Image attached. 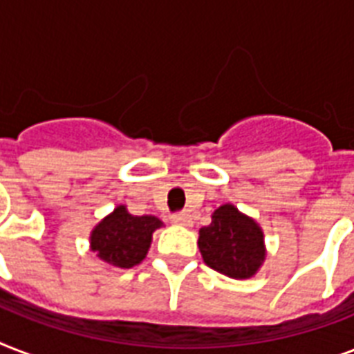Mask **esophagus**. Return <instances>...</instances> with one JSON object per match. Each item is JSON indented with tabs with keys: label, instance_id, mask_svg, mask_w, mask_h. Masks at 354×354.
<instances>
[{
	"label": "esophagus",
	"instance_id": "1",
	"mask_svg": "<svg viewBox=\"0 0 354 354\" xmlns=\"http://www.w3.org/2000/svg\"><path fill=\"white\" fill-rule=\"evenodd\" d=\"M172 224H176V226H191L193 224V218L187 213H176V215L171 216Z\"/></svg>",
	"mask_w": 354,
	"mask_h": 354
}]
</instances>
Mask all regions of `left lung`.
<instances>
[{
    "instance_id": "1",
    "label": "left lung",
    "mask_w": 354,
    "mask_h": 354,
    "mask_svg": "<svg viewBox=\"0 0 354 354\" xmlns=\"http://www.w3.org/2000/svg\"><path fill=\"white\" fill-rule=\"evenodd\" d=\"M198 248L209 268L232 279L253 277L266 257L261 226L232 204L221 205L200 230Z\"/></svg>"
}]
</instances>
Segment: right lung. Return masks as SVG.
I'll list each match as a JSON object with an SVG mask.
<instances>
[{
    "instance_id": "obj_1",
    "label": "right lung",
    "mask_w": 354,
    "mask_h": 354,
    "mask_svg": "<svg viewBox=\"0 0 354 354\" xmlns=\"http://www.w3.org/2000/svg\"><path fill=\"white\" fill-rule=\"evenodd\" d=\"M163 226L152 215H130L127 205H118L90 235L91 252L112 268H132L147 257L152 233Z\"/></svg>"
}]
</instances>
